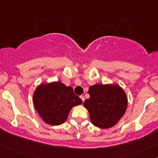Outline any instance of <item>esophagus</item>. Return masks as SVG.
I'll use <instances>...</instances> for the list:
<instances>
[{
    "mask_svg": "<svg viewBox=\"0 0 158 158\" xmlns=\"http://www.w3.org/2000/svg\"><path fill=\"white\" fill-rule=\"evenodd\" d=\"M80 98H81V100H82V102H84L85 101V98H84V96H80Z\"/></svg>",
    "mask_w": 158,
    "mask_h": 158,
    "instance_id": "obj_1",
    "label": "esophagus"
}]
</instances>
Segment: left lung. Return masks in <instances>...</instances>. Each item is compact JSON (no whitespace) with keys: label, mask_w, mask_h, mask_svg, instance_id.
Returning a JSON list of instances; mask_svg holds the SVG:
<instances>
[{"label":"left lung","mask_w":158,"mask_h":158,"mask_svg":"<svg viewBox=\"0 0 158 158\" xmlns=\"http://www.w3.org/2000/svg\"><path fill=\"white\" fill-rule=\"evenodd\" d=\"M88 92L90 98L83 105L88 111L91 122L101 129L116 125L127 108L124 90L118 84H95Z\"/></svg>","instance_id":"left-lung-1"}]
</instances>
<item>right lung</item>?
Segmentation results:
<instances>
[{
  "mask_svg": "<svg viewBox=\"0 0 158 158\" xmlns=\"http://www.w3.org/2000/svg\"><path fill=\"white\" fill-rule=\"evenodd\" d=\"M82 103L73 88L60 81L40 83L33 94L36 111L46 124L53 126L64 123L73 107Z\"/></svg>",
  "mask_w": 158,
  "mask_h": 158,
  "instance_id": "add662e5",
  "label": "right lung"
}]
</instances>
